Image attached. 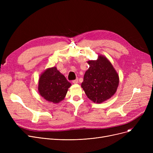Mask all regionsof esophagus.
I'll use <instances>...</instances> for the list:
<instances>
[{
	"mask_svg": "<svg viewBox=\"0 0 153 153\" xmlns=\"http://www.w3.org/2000/svg\"><path fill=\"white\" fill-rule=\"evenodd\" d=\"M72 83H73V84H77L78 83V79H76L74 80V81H72Z\"/></svg>",
	"mask_w": 153,
	"mask_h": 153,
	"instance_id": "obj_1",
	"label": "esophagus"
}]
</instances>
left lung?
Wrapping results in <instances>:
<instances>
[{"mask_svg":"<svg viewBox=\"0 0 153 153\" xmlns=\"http://www.w3.org/2000/svg\"><path fill=\"white\" fill-rule=\"evenodd\" d=\"M89 68L85 72L81 87L87 97L102 103L113 96L119 84V76L108 59L99 55L97 60L87 61Z\"/></svg>","mask_w":153,"mask_h":153,"instance_id":"1","label":"left lung"}]
</instances>
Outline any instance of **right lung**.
<instances>
[{
  "label": "right lung",
  "instance_id": "obj_1",
  "mask_svg": "<svg viewBox=\"0 0 153 153\" xmlns=\"http://www.w3.org/2000/svg\"><path fill=\"white\" fill-rule=\"evenodd\" d=\"M71 84L56 67L48 68L41 74L38 82V92L45 100L54 103L62 101Z\"/></svg>",
  "mask_w": 153,
  "mask_h": 153
}]
</instances>
